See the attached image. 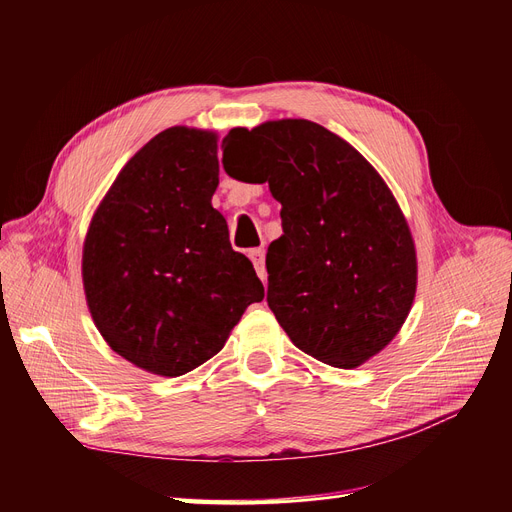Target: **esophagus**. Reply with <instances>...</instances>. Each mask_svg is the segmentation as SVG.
<instances>
[{
    "mask_svg": "<svg viewBox=\"0 0 512 512\" xmlns=\"http://www.w3.org/2000/svg\"><path fill=\"white\" fill-rule=\"evenodd\" d=\"M250 258L254 262V269L262 282H267V269H265V250L262 247H256V250H250Z\"/></svg>",
    "mask_w": 512,
    "mask_h": 512,
    "instance_id": "1",
    "label": "esophagus"
}]
</instances>
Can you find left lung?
<instances>
[{"instance_id":"left-lung-1","label":"left lung","mask_w":512,"mask_h":512,"mask_svg":"<svg viewBox=\"0 0 512 512\" xmlns=\"http://www.w3.org/2000/svg\"><path fill=\"white\" fill-rule=\"evenodd\" d=\"M224 143L226 173L267 181L282 205L284 235L267 252L280 327L322 363H367L404 327L416 294V247L389 185L344 138L307 119L235 128ZM228 148L242 156L226 161Z\"/></svg>"}]
</instances>
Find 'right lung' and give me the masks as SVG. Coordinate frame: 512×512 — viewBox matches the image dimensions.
Here are the masks:
<instances>
[{
	"instance_id": "obj_1",
	"label": "right lung",
	"mask_w": 512,
	"mask_h": 512,
	"mask_svg": "<svg viewBox=\"0 0 512 512\" xmlns=\"http://www.w3.org/2000/svg\"><path fill=\"white\" fill-rule=\"evenodd\" d=\"M218 183V134L168 128L121 168L89 222V314L104 342L149 374L177 378L203 365L247 305L265 299L211 205Z\"/></svg>"
}]
</instances>
